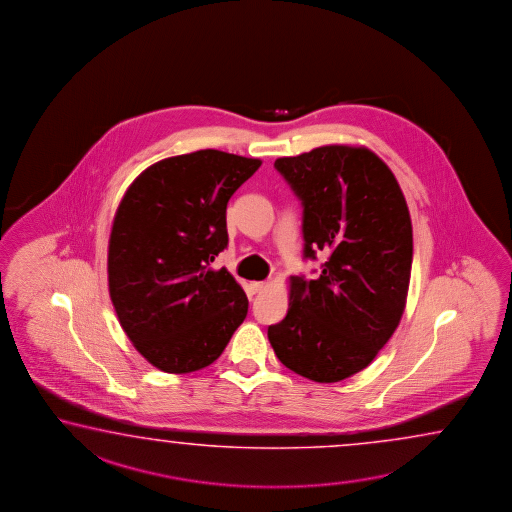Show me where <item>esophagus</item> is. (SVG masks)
<instances>
[{"label": "esophagus", "mask_w": 512, "mask_h": 512, "mask_svg": "<svg viewBox=\"0 0 512 512\" xmlns=\"http://www.w3.org/2000/svg\"><path fill=\"white\" fill-rule=\"evenodd\" d=\"M266 288V282H250L251 293L262 292Z\"/></svg>", "instance_id": "esophagus-1"}]
</instances>
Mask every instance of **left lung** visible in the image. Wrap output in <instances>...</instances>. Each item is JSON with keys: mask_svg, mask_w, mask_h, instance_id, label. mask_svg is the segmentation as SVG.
Segmentation results:
<instances>
[{"mask_svg": "<svg viewBox=\"0 0 512 512\" xmlns=\"http://www.w3.org/2000/svg\"><path fill=\"white\" fill-rule=\"evenodd\" d=\"M303 204L304 259L321 275L290 279V304L268 339L282 365L337 383L374 361L396 332L412 270V222L394 173L366 147L323 146L275 160Z\"/></svg>", "mask_w": 512, "mask_h": 512, "instance_id": "obj_1", "label": "left lung"}]
</instances>
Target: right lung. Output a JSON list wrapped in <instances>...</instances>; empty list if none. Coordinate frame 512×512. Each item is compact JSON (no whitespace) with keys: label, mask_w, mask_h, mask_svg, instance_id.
Returning <instances> with one entry per match:
<instances>
[{"label":"right lung","mask_w":512,"mask_h":512,"mask_svg":"<svg viewBox=\"0 0 512 512\" xmlns=\"http://www.w3.org/2000/svg\"><path fill=\"white\" fill-rule=\"evenodd\" d=\"M261 164L217 149L166 158L116 209L109 295L129 341L162 372L211 365L246 319V293L211 262L228 246V200Z\"/></svg>","instance_id":"add662e5"}]
</instances>
